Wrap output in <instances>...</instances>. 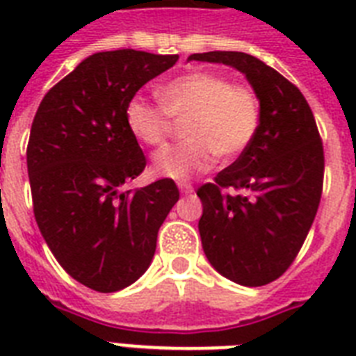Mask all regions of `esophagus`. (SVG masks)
Instances as JSON below:
<instances>
[{"instance_id":"obj_1","label":"esophagus","mask_w":356,"mask_h":356,"mask_svg":"<svg viewBox=\"0 0 356 356\" xmlns=\"http://www.w3.org/2000/svg\"><path fill=\"white\" fill-rule=\"evenodd\" d=\"M179 190H181V194L188 195L194 192V188H192V184L190 183H179Z\"/></svg>"}]
</instances>
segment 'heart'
<instances>
[{
  "label": "heart",
  "instance_id": "b5f03b06",
  "mask_svg": "<svg viewBox=\"0 0 356 356\" xmlns=\"http://www.w3.org/2000/svg\"><path fill=\"white\" fill-rule=\"evenodd\" d=\"M161 107L142 97L125 105V123L134 138L161 147L173 133V122H184V142L159 151L153 172L162 177L184 179L207 172L218 155L234 161L249 149L262 122V103L254 88L231 83L218 72H190L159 86Z\"/></svg>",
  "mask_w": 356,
  "mask_h": 356
}]
</instances>
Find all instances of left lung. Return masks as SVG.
<instances>
[{
    "label": "left lung",
    "mask_w": 356,
    "mask_h": 356,
    "mask_svg": "<svg viewBox=\"0 0 356 356\" xmlns=\"http://www.w3.org/2000/svg\"><path fill=\"white\" fill-rule=\"evenodd\" d=\"M188 60L233 66L262 103L253 144L197 195L201 243L214 270L242 286H264L290 268L320 207L325 159L314 114L298 86L253 55L209 51Z\"/></svg>",
    "instance_id": "8db88e82"
}]
</instances>
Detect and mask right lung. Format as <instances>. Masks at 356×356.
Here are the masks:
<instances>
[{
	"mask_svg": "<svg viewBox=\"0 0 356 356\" xmlns=\"http://www.w3.org/2000/svg\"><path fill=\"white\" fill-rule=\"evenodd\" d=\"M177 58L94 53L47 92L31 125L27 172L38 229L66 273L96 292H118L144 275L179 200L172 179L120 192L145 168L125 105Z\"/></svg>",
	"mask_w": 356,
	"mask_h": 356,
	"instance_id": "obj_1",
	"label": "right lung"
}]
</instances>
